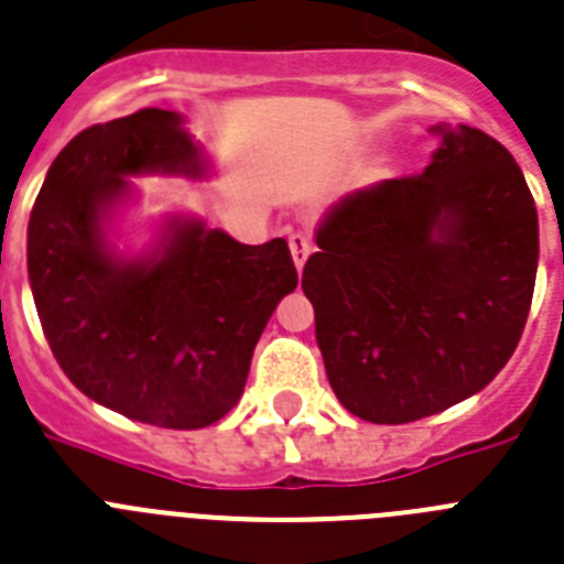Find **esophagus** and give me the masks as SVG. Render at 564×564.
<instances>
[{
    "mask_svg": "<svg viewBox=\"0 0 564 564\" xmlns=\"http://www.w3.org/2000/svg\"><path fill=\"white\" fill-rule=\"evenodd\" d=\"M288 245H291V253H293V262L296 268H305V259L311 257V250H314V242H311V236L305 234H291L288 236Z\"/></svg>",
    "mask_w": 564,
    "mask_h": 564,
    "instance_id": "esophagus-1",
    "label": "esophagus"
}]
</instances>
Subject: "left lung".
Returning a JSON list of instances; mask_svg holds the SVG:
<instances>
[{
    "label": "left lung",
    "instance_id": "1",
    "mask_svg": "<svg viewBox=\"0 0 564 564\" xmlns=\"http://www.w3.org/2000/svg\"><path fill=\"white\" fill-rule=\"evenodd\" d=\"M420 176L334 205L302 291L336 399L405 425L482 391L517 350L536 282V205L505 144L433 124Z\"/></svg>",
    "mask_w": 564,
    "mask_h": 564
}]
</instances>
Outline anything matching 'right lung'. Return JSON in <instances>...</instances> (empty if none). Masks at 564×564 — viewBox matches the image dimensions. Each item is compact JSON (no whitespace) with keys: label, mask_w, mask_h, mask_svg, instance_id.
Masks as SVG:
<instances>
[{"label":"right lung","mask_w":564,"mask_h":564,"mask_svg":"<svg viewBox=\"0 0 564 564\" xmlns=\"http://www.w3.org/2000/svg\"><path fill=\"white\" fill-rule=\"evenodd\" d=\"M139 173H205L180 113L142 108L62 148L28 223V276L47 345L85 397L194 431L239 402L259 336L300 276L285 239L242 245L194 219H173L148 257L119 259L102 223Z\"/></svg>","instance_id":"obj_1"}]
</instances>
